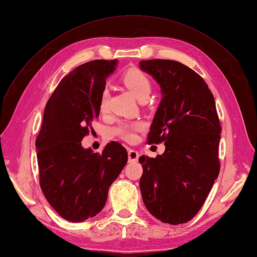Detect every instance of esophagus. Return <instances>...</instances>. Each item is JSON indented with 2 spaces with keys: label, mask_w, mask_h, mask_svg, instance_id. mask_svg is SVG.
<instances>
[{
  "label": "esophagus",
  "mask_w": 257,
  "mask_h": 257,
  "mask_svg": "<svg viewBox=\"0 0 257 257\" xmlns=\"http://www.w3.org/2000/svg\"><path fill=\"white\" fill-rule=\"evenodd\" d=\"M139 158V153L134 150V149H130L128 150V162H136Z\"/></svg>",
  "instance_id": "34e87169"
}]
</instances>
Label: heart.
Returning a JSON list of instances; mask_svg holds the SVG:
<instances>
[{
    "mask_svg": "<svg viewBox=\"0 0 257 257\" xmlns=\"http://www.w3.org/2000/svg\"><path fill=\"white\" fill-rule=\"evenodd\" d=\"M121 81L132 92V94L138 99H141L145 96H149L151 92V82L149 78H148L141 69L138 68H131L128 71H126L122 75ZM107 103V92L104 91L99 102L100 110H106ZM143 128L144 124L142 122H124L114 128V133L120 138L124 139V141L133 142L135 141L137 132L142 131Z\"/></svg>",
    "mask_w": 257,
    "mask_h": 257,
    "instance_id": "1",
    "label": "heart"
}]
</instances>
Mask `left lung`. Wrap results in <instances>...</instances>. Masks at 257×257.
I'll return each mask as SVG.
<instances>
[{
	"mask_svg": "<svg viewBox=\"0 0 257 257\" xmlns=\"http://www.w3.org/2000/svg\"><path fill=\"white\" fill-rule=\"evenodd\" d=\"M139 66L159 82L163 96L148 144L165 145L157 158H139L144 204L161 222L186 223L204 205L220 173L221 124L214 97L205 80L180 62L145 60Z\"/></svg>",
	"mask_w": 257,
	"mask_h": 257,
	"instance_id": "left-lung-1",
	"label": "left lung"
}]
</instances>
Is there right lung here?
<instances>
[{"instance_id":"right-lung-1","label":"right lung","mask_w":257,"mask_h":257,"mask_svg":"<svg viewBox=\"0 0 257 257\" xmlns=\"http://www.w3.org/2000/svg\"><path fill=\"white\" fill-rule=\"evenodd\" d=\"M116 60H94L77 66L59 82L45 107L35 146L40 185L64 220L79 223L104 208L108 190L127 163L121 144L102 153L83 149L81 141L99 114L106 78Z\"/></svg>"}]
</instances>
